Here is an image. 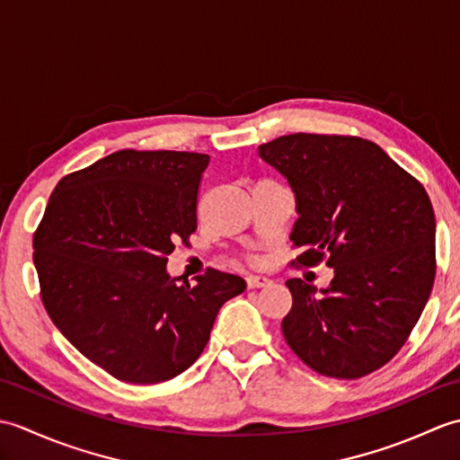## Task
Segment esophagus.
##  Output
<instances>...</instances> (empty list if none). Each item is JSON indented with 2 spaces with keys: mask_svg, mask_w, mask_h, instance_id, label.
Listing matches in <instances>:
<instances>
[{
  "mask_svg": "<svg viewBox=\"0 0 460 460\" xmlns=\"http://www.w3.org/2000/svg\"><path fill=\"white\" fill-rule=\"evenodd\" d=\"M270 279L265 275H249L247 277V287L249 288H261V287H269L270 285Z\"/></svg>",
  "mask_w": 460,
  "mask_h": 460,
  "instance_id": "esophagus-1",
  "label": "esophagus"
}]
</instances>
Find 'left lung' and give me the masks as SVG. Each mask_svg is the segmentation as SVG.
Returning <instances> with one entry per match:
<instances>
[{
  "instance_id": "1",
  "label": "left lung",
  "mask_w": 460,
  "mask_h": 460,
  "mask_svg": "<svg viewBox=\"0 0 460 460\" xmlns=\"http://www.w3.org/2000/svg\"><path fill=\"white\" fill-rule=\"evenodd\" d=\"M259 155L288 180L296 261L334 269L326 288L287 280L290 349L322 376L356 379L392 359L435 280V213L425 188L377 144L356 136L288 134Z\"/></svg>"
}]
</instances>
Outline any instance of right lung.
<instances>
[{
  "label": "right lung",
  "instance_id": "right-lung-1",
  "mask_svg": "<svg viewBox=\"0 0 460 460\" xmlns=\"http://www.w3.org/2000/svg\"><path fill=\"white\" fill-rule=\"evenodd\" d=\"M208 154L120 150L57 183L33 235L41 300L61 334L126 384L188 369L245 280L209 269L195 285L165 270L198 227Z\"/></svg>",
  "mask_w": 460,
  "mask_h": 460
}]
</instances>
